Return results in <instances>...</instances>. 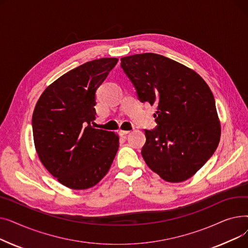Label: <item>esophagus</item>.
<instances>
[{"label":"esophagus","mask_w":248,"mask_h":248,"mask_svg":"<svg viewBox=\"0 0 248 248\" xmlns=\"http://www.w3.org/2000/svg\"><path fill=\"white\" fill-rule=\"evenodd\" d=\"M120 134H121V136H125V135H127V134H129V131H120Z\"/></svg>","instance_id":"esophagus-1"}]
</instances>
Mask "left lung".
Instances as JSON below:
<instances>
[{
    "label": "left lung",
    "mask_w": 248,
    "mask_h": 248,
    "mask_svg": "<svg viewBox=\"0 0 248 248\" xmlns=\"http://www.w3.org/2000/svg\"><path fill=\"white\" fill-rule=\"evenodd\" d=\"M121 61L139 100L157 107V126L145 129L142 158L168 182L189 179L212 157L220 140L211 89L199 74L160 54H136Z\"/></svg>",
    "instance_id": "1"
}]
</instances>
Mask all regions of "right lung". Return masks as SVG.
<instances>
[{"label":"right lung","instance_id":"right-lung-1","mask_svg":"<svg viewBox=\"0 0 248 248\" xmlns=\"http://www.w3.org/2000/svg\"><path fill=\"white\" fill-rule=\"evenodd\" d=\"M119 59L86 62L54 81L32 116L39 159L61 184L75 190L96 185L119 150V137L94 128L96 90Z\"/></svg>","mask_w":248,"mask_h":248}]
</instances>
